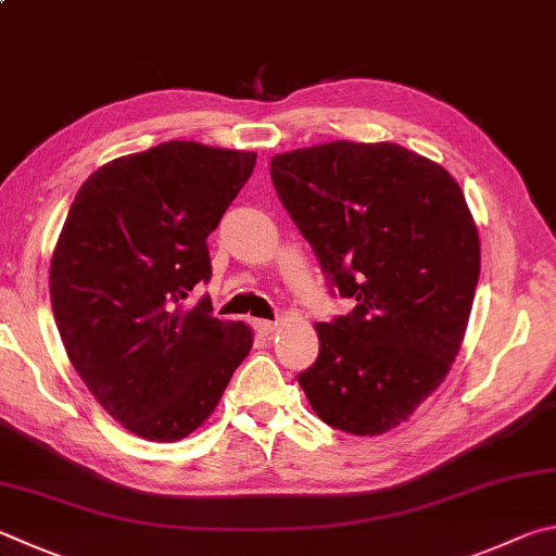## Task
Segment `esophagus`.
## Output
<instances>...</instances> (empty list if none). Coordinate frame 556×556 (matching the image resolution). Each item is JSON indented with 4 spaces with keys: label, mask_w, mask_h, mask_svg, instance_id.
<instances>
[{
    "label": "esophagus",
    "mask_w": 556,
    "mask_h": 556,
    "mask_svg": "<svg viewBox=\"0 0 556 556\" xmlns=\"http://www.w3.org/2000/svg\"><path fill=\"white\" fill-rule=\"evenodd\" d=\"M253 327H256V332L258 334H273L278 329V323H270V319H256V323H253Z\"/></svg>",
    "instance_id": "obj_1"
}]
</instances>
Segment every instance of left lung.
Instances as JSON below:
<instances>
[{"label": "left lung", "instance_id": "obj_1", "mask_svg": "<svg viewBox=\"0 0 556 556\" xmlns=\"http://www.w3.org/2000/svg\"><path fill=\"white\" fill-rule=\"evenodd\" d=\"M280 202L349 315L317 323L298 376L319 420L376 437L403 425L450 374L469 325L481 241L440 163L391 141H329L270 159Z\"/></svg>", "mask_w": 556, "mask_h": 556}]
</instances>
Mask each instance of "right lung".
Masks as SVG:
<instances>
[{"label":"right lung","instance_id":"right-lung-1","mask_svg":"<svg viewBox=\"0 0 556 556\" xmlns=\"http://www.w3.org/2000/svg\"><path fill=\"white\" fill-rule=\"evenodd\" d=\"M256 153L165 141L97 168L51 258L67 358L106 413L149 442H178L214 413L253 332L190 305L212 276L207 237Z\"/></svg>","mask_w":556,"mask_h":556}]
</instances>
